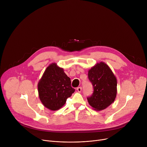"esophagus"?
Masks as SVG:
<instances>
[{
    "instance_id": "obj_1",
    "label": "esophagus",
    "mask_w": 147,
    "mask_h": 147,
    "mask_svg": "<svg viewBox=\"0 0 147 147\" xmlns=\"http://www.w3.org/2000/svg\"><path fill=\"white\" fill-rule=\"evenodd\" d=\"M82 89V87H78V88H77V90H78L79 92H81Z\"/></svg>"
}]
</instances>
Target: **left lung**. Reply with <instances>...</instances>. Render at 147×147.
I'll return each mask as SVG.
<instances>
[{
    "label": "left lung",
    "instance_id": "1",
    "mask_svg": "<svg viewBox=\"0 0 147 147\" xmlns=\"http://www.w3.org/2000/svg\"><path fill=\"white\" fill-rule=\"evenodd\" d=\"M88 78L94 87V93L88 98L92 109L101 111L114 102L117 95V79L111 68L100 62L88 71Z\"/></svg>",
    "mask_w": 147,
    "mask_h": 147
}]
</instances>
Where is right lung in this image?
<instances>
[{
  "mask_svg": "<svg viewBox=\"0 0 147 147\" xmlns=\"http://www.w3.org/2000/svg\"><path fill=\"white\" fill-rule=\"evenodd\" d=\"M37 88L41 102L52 111L64 106L67 99L75 91L71 86L70 78L56 63H52L46 68L38 81Z\"/></svg>",
  "mask_w": 147,
  "mask_h": 147,
  "instance_id": "add662e5",
  "label": "right lung"
}]
</instances>
